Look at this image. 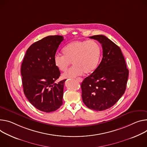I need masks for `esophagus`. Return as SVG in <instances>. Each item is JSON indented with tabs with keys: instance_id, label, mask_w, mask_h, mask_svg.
<instances>
[{
	"instance_id": "esophagus-1",
	"label": "esophagus",
	"mask_w": 147,
	"mask_h": 147,
	"mask_svg": "<svg viewBox=\"0 0 147 147\" xmlns=\"http://www.w3.org/2000/svg\"><path fill=\"white\" fill-rule=\"evenodd\" d=\"M76 80H77L78 82H80V83H82V82H83V78H80V77L77 78Z\"/></svg>"
}]
</instances>
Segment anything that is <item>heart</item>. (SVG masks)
<instances>
[{
    "instance_id": "obj_1",
    "label": "heart",
    "mask_w": 147,
    "mask_h": 147,
    "mask_svg": "<svg viewBox=\"0 0 147 147\" xmlns=\"http://www.w3.org/2000/svg\"><path fill=\"white\" fill-rule=\"evenodd\" d=\"M63 53L64 55H55V64L60 71L64 72L73 61L74 66L63 75V78H71L94 71L98 65L101 50L95 40H75L63 49Z\"/></svg>"
}]
</instances>
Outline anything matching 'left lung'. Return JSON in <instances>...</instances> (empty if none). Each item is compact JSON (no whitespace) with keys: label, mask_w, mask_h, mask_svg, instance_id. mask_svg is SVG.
<instances>
[{"label":"left lung","mask_w":147,"mask_h":147,"mask_svg":"<svg viewBox=\"0 0 147 147\" xmlns=\"http://www.w3.org/2000/svg\"><path fill=\"white\" fill-rule=\"evenodd\" d=\"M102 47V58L97 68L81 84L82 99L96 111L110 109L124 94L129 71L120 48L104 35H95Z\"/></svg>","instance_id":"1"}]
</instances>
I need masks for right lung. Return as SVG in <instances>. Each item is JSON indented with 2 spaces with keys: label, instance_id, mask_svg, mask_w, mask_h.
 <instances>
[{
  "label": "right lung",
  "instance_id": "1",
  "mask_svg": "<svg viewBox=\"0 0 147 147\" xmlns=\"http://www.w3.org/2000/svg\"><path fill=\"white\" fill-rule=\"evenodd\" d=\"M61 36H49L32 44L21 66L24 94L35 108L46 113L57 110L63 104L66 80L56 83L60 72L54 63Z\"/></svg>",
  "mask_w": 147,
  "mask_h": 147
}]
</instances>
